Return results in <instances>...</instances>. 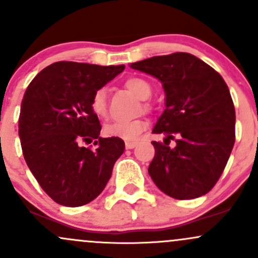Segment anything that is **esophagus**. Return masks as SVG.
<instances>
[{"label": "esophagus", "instance_id": "1", "mask_svg": "<svg viewBox=\"0 0 258 258\" xmlns=\"http://www.w3.org/2000/svg\"><path fill=\"white\" fill-rule=\"evenodd\" d=\"M124 146H126L127 150H132V148H135L137 146V141H126Z\"/></svg>", "mask_w": 258, "mask_h": 258}]
</instances>
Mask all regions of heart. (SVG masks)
I'll return each instance as SVG.
<instances>
[{"instance_id":"obj_1","label":"heart","mask_w":258,"mask_h":258,"mask_svg":"<svg viewBox=\"0 0 258 258\" xmlns=\"http://www.w3.org/2000/svg\"><path fill=\"white\" fill-rule=\"evenodd\" d=\"M124 86L135 94L138 99L147 100L152 94V86L147 80L142 78H130L124 81ZM91 111L97 117H104L107 112V90L105 88L97 89L93 94L90 101ZM147 123L143 120L134 121H111L104 126L105 136L107 137H118L122 140H134L143 130L146 128Z\"/></svg>"}]
</instances>
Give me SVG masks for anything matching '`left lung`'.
Listing matches in <instances>:
<instances>
[{
	"label": "left lung",
	"mask_w": 258,
	"mask_h": 258,
	"mask_svg": "<svg viewBox=\"0 0 258 258\" xmlns=\"http://www.w3.org/2000/svg\"><path fill=\"white\" fill-rule=\"evenodd\" d=\"M162 83L165 107L152 134V180L164 194L194 199L211 190L235 143V107L226 83L210 65L189 53L158 55L132 63ZM174 140V148L169 147Z\"/></svg>",
	"instance_id": "obj_1"
}]
</instances>
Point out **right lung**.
<instances>
[{
  "label": "right lung",
  "mask_w": 258,
  "mask_h": 258,
  "mask_svg": "<svg viewBox=\"0 0 258 258\" xmlns=\"http://www.w3.org/2000/svg\"><path fill=\"white\" fill-rule=\"evenodd\" d=\"M123 69L56 61L38 73L24 93L18 121L24 159L58 204L75 208L93 202L123 153L121 138L100 137L101 124L90 107L95 91ZM93 140L95 150L82 146Z\"/></svg>",
  "instance_id": "add662e5"
}]
</instances>
